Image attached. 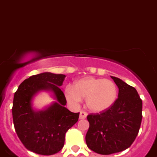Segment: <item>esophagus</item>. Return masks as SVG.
Listing matches in <instances>:
<instances>
[{"label": "esophagus", "mask_w": 157, "mask_h": 157, "mask_svg": "<svg viewBox=\"0 0 157 157\" xmlns=\"http://www.w3.org/2000/svg\"><path fill=\"white\" fill-rule=\"evenodd\" d=\"M87 112L84 111V110H81L80 112V120H83V119H85L86 117H87Z\"/></svg>", "instance_id": "1"}]
</instances>
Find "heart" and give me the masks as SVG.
<instances>
[{"mask_svg":"<svg viewBox=\"0 0 157 157\" xmlns=\"http://www.w3.org/2000/svg\"><path fill=\"white\" fill-rule=\"evenodd\" d=\"M66 98L70 102L77 104L86 99V105L94 113L108 110L116 102L118 88L113 81L105 78L85 77L76 81L73 88L66 89Z\"/></svg>","mask_w":157,"mask_h":157,"instance_id":"1","label":"heart"}]
</instances>
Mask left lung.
I'll return each instance as SVG.
<instances>
[{"instance_id": "8db88e82", "label": "left lung", "mask_w": 157, "mask_h": 157, "mask_svg": "<svg viewBox=\"0 0 157 157\" xmlns=\"http://www.w3.org/2000/svg\"><path fill=\"white\" fill-rule=\"evenodd\" d=\"M119 88L118 98L110 109L87 117L89 129L87 147L101 155H109L129 148L135 140L142 119V101L135 87L112 77Z\"/></svg>"}]
</instances>
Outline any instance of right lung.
Returning a JSON list of instances; mask_svg holds the SVG:
<instances>
[{"instance_id": "obj_1", "label": "right lung", "mask_w": 157, "mask_h": 157, "mask_svg": "<svg viewBox=\"0 0 157 157\" xmlns=\"http://www.w3.org/2000/svg\"><path fill=\"white\" fill-rule=\"evenodd\" d=\"M66 76L42 73L31 76L15 91L12 117L15 132L29 151L40 155L56 154L63 149L66 131L77 122L80 113H72L65 107L63 91ZM52 92L56 101L42 110L33 107L34 96L40 91Z\"/></svg>"}]
</instances>
